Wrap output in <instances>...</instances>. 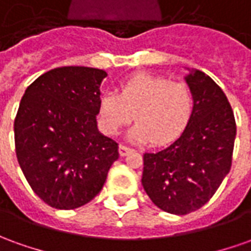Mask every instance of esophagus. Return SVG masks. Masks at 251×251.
Wrapping results in <instances>:
<instances>
[{"label":"esophagus","instance_id":"1","mask_svg":"<svg viewBox=\"0 0 251 251\" xmlns=\"http://www.w3.org/2000/svg\"><path fill=\"white\" fill-rule=\"evenodd\" d=\"M131 151H132V149L128 148V146H126V145H120V146H119V153H120V155H123V157L127 155L128 153H131Z\"/></svg>","mask_w":251,"mask_h":251}]
</instances>
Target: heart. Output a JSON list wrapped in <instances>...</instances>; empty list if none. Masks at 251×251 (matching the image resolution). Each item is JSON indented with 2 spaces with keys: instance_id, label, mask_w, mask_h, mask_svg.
<instances>
[{
  "instance_id": "1",
  "label": "heart",
  "mask_w": 251,
  "mask_h": 251,
  "mask_svg": "<svg viewBox=\"0 0 251 251\" xmlns=\"http://www.w3.org/2000/svg\"><path fill=\"white\" fill-rule=\"evenodd\" d=\"M193 109L194 98L186 84L139 72L122 83L119 94L105 91L100 97L98 122L105 134L115 135L134 117L131 141L165 145L184 131Z\"/></svg>"
}]
</instances>
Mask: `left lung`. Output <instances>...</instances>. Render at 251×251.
I'll return each instance as SVG.
<instances>
[{"label": "left lung", "mask_w": 251, "mask_h": 251, "mask_svg": "<svg viewBox=\"0 0 251 251\" xmlns=\"http://www.w3.org/2000/svg\"><path fill=\"white\" fill-rule=\"evenodd\" d=\"M184 76L194 98L193 115L168 148L143 154L142 186L157 208L187 215L203 206L228 175L236 124L227 97L200 70Z\"/></svg>", "instance_id": "obj_1"}]
</instances>
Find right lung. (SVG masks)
<instances>
[{"label":"right lung","instance_id":"obj_1","mask_svg":"<svg viewBox=\"0 0 251 251\" xmlns=\"http://www.w3.org/2000/svg\"><path fill=\"white\" fill-rule=\"evenodd\" d=\"M103 70L61 67L45 72L24 93L15 119L19 165L43 202L76 209L96 197L119 145L98 131Z\"/></svg>","mask_w":251,"mask_h":251}]
</instances>
